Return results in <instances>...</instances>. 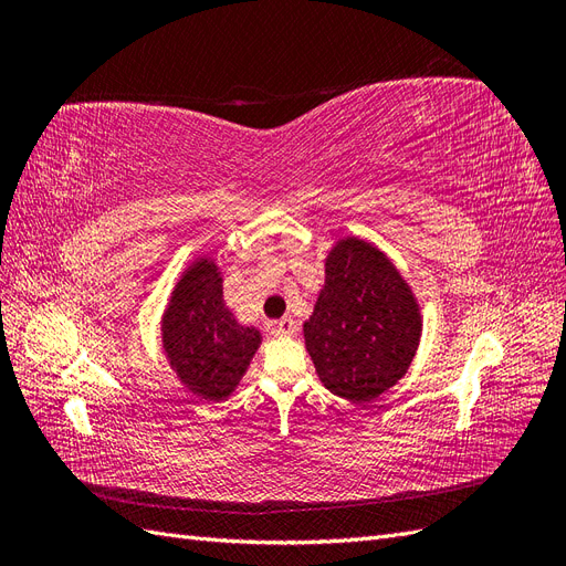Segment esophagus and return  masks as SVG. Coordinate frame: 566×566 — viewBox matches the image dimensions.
<instances>
[{"instance_id": "1", "label": "esophagus", "mask_w": 566, "mask_h": 566, "mask_svg": "<svg viewBox=\"0 0 566 566\" xmlns=\"http://www.w3.org/2000/svg\"><path fill=\"white\" fill-rule=\"evenodd\" d=\"M271 331L276 333V335H281V337L295 335V333H297V323H295L293 318H290V316H285V318L276 321V323H271Z\"/></svg>"}]
</instances>
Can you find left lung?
I'll return each mask as SVG.
<instances>
[{
	"instance_id": "1",
	"label": "left lung",
	"mask_w": 566,
	"mask_h": 566,
	"mask_svg": "<svg viewBox=\"0 0 566 566\" xmlns=\"http://www.w3.org/2000/svg\"><path fill=\"white\" fill-rule=\"evenodd\" d=\"M422 333L418 300L389 256L342 238L325 260V283L304 323V345L325 389L366 403L397 385Z\"/></svg>"
}]
</instances>
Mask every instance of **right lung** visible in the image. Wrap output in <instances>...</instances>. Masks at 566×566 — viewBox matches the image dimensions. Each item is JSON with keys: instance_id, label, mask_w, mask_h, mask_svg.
<instances>
[{"instance_id": "add662e5", "label": "right lung", "mask_w": 566, "mask_h": 566, "mask_svg": "<svg viewBox=\"0 0 566 566\" xmlns=\"http://www.w3.org/2000/svg\"><path fill=\"white\" fill-rule=\"evenodd\" d=\"M262 335L241 325L224 302L210 256L184 271L163 316V347L179 380L205 401H224L245 375Z\"/></svg>"}]
</instances>
